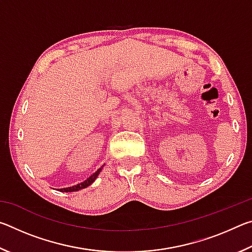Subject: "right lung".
I'll list each match as a JSON object with an SVG mask.
<instances>
[{
    "label": "right lung",
    "mask_w": 252,
    "mask_h": 252,
    "mask_svg": "<svg viewBox=\"0 0 252 252\" xmlns=\"http://www.w3.org/2000/svg\"><path fill=\"white\" fill-rule=\"evenodd\" d=\"M100 171H101V169L97 170V171H96L95 173H93L90 178L87 179V180L83 181V182H81V183H78V185H76V186L69 187V188H63V189H59V190L62 191V192H73V191H79V190H81V189H84V188L89 187L93 181L95 180L96 177L99 176Z\"/></svg>",
    "instance_id": "add662e5"
}]
</instances>
